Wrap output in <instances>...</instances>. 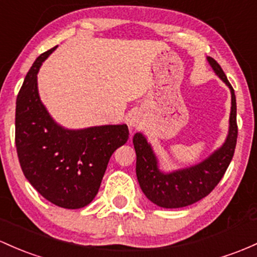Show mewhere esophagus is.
<instances>
[{
	"mask_svg": "<svg viewBox=\"0 0 257 257\" xmlns=\"http://www.w3.org/2000/svg\"><path fill=\"white\" fill-rule=\"evenodd\" d=\"M145 125V120H144L143 115L140 113H134L131 117V120H129V126L132 129H140Z\"/></svg>",
	"mask_w": 257,
	"mask_h": 257,
	"instance_id": "1",
	"label": "esophagus"
}]
</instances>
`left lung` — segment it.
Segmentation results:
<instances>
[{"mask_svg": "<svg viewBox=\"0 0 257 257\" xmlns=\"http://www.w3.org/2000/svg\"><path fill=\"white\" fill-rule=\"evenodd\" d=\"M207 62L217 77L229 87L232 96L229 129L222 146L196 165L163 172L160 170L159 159L151 144L148 143L144 134L137 133L133 138L138 182L145 196L160 207H185L204 199L218 184L233 159L238 137L235 94L221 66L212 57H207Z\"/></svg>", "mask_w": 257, "mask_h": 257, "instance_id": "obj_1", "label": "left lung"}]
</instances>
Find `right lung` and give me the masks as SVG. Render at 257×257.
<instances>
[{
    "label": "right lung",
    "mask_w": 257,
    "mask_h": 257,
    "mask_svg": "<svg viewBox=\"0 0 257 257\" xmlns=\"http://www.w3.org/2000/svg\"><path fill=\"white\" fill-rule=\"evenodd\" d=\"M57 46L36 58L17 96L16 146L25 178L52 204L81 208L94 200L108 161L129 138L126 124L67 129L41 102L38 73Z\"/></svg>",
    "instance_id": "add662e5"
}]
</instances>
